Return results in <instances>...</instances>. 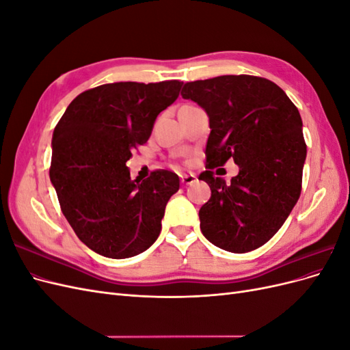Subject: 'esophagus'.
Masks as SVG:
<instances>
[{"instance_id":"1","label":"esophagus","mask_w":350,"mask_h":350,"mask_svg":"<svg viewBox=\"0 0 350 350\" xmlns=\"http://www.w3.org/2000/svg\"><path fill=\"white\" fill-rule=\"evenodd\" d=\"M197 181V176L194 174H184L181 175V184L183 185H191Z\"/></svg>"}]
</instances>
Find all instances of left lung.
I'll return each instance as SVG.
<instances>
[{
    "label": "left lung",
    "mask_w": 350,
    "mask_h": 350,
    "mask_svg": "<svg viewBox=\"0 0 350 350\" xmlns=\"http://www.w3.org/2000/svg\"><path fill=\"white\" fill-rule=\"evenodd\" d=\"M183 98L208 113L206 181L211 197L200 228L216 247L248 252L270 241L301 196L306 144L298 108L276 83L239 74L185 83ZM234 158L240 174L226 183L211 171Z\"/></svg>",
    "instance_id": "obj_1"
}]
</instances>
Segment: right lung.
<instances>
[{
    "label": "right lung",
    "mask_w": 350,
    "mask_h": 350,
    "mask_svg": "<svg viewBox=\"0 0 350 350\" xmlns=\"http://www.w3.org/2000/svg\"><path fill=\"white\" fill-rule=\"evenodd\" d=\"M181 86L179 80L102 84L80 93L55 126L49 176L61 211L79 239L103 257H134L161 234L178 175L157 169L133 181L125 163Z\"/></svg>",
    "instance_id": "1"
}]
</instances>
